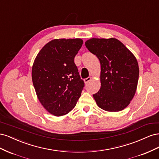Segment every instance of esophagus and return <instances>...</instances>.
Here are the masks:
<instances>
[{
	"instance_id": "esophagus-1",
	"label": "esophagus",
	"mask_w": 159,
	"mask_h": 159,
	"mask_svg": "<svg viewBox=\"0 0 159 159\" xmlns=\"http://www.w3.org/2000/svg\"><path fill=\"white\" fill-rule=\"evenodd\" d=\"M91 77H88V78H85V80H84V82L85 83V84H88L89 81H91Z\"/></svg>"
}]
</instances>
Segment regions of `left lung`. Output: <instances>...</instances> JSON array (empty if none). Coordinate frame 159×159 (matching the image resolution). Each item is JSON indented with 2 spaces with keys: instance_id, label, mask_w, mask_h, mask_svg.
<instances>
[{
  "instance_id": "8db88e82",
  "label": "left lung",
  "mask_w": 159,
  "mask_h": 159,
  "mask_svg": "<svg viewBox=\"0 0 159 159\" xmlns=\"http://www.w3.org/2000/svg\"><path fill=\"white\" fill-rule=\"evenodd\" d=\"M85 44L101 64V88L93 95L97 105L107 111L124 109L137 87L139 69L136 57L115 38H91Z\"/></svg>"
}]
</instances>
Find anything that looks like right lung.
Wrapping results in <instances>:
<instances>
[{
	"instance_id": "1",
	"label": "right lung",
	"mask_w": 159,
	"mask_h": 159,
	"mask_svg": "<svg viewBox=\"0 0 159 159\" xmlns=\"http://www.w3.org/2000/svg\"><path fill=\"white\" fill-rule=\"evenodd\" d=\"M83 40L55 39L42 48L34 61L32 78L37 97L48 111L62 116L73 109L84 87L74 57Z\"/></svg>"
}]
</instances>
